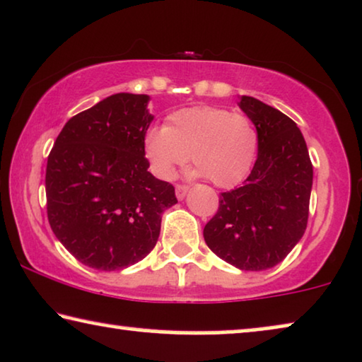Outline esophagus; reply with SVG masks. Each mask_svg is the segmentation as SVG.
<instances>
[{"mask_svg": "<svg viewBox=\"0 0 362 362\" xmlns=\"http://www.w3.org/2000/svg\"><path fill=\"white\" fill-rule=\"evenodd\" d=\"M187 191H189V186L176 185V197H177V199H182V197L186 196Z\"/></svg>", "mask_w": 362, "mask_h": 362, "instance_id": "obj_1", "label": "esophagus"}]
</instances>
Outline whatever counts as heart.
<instances>
[{
  "instance_id": "b5f03b06",
  "label": "heart",
  "mask_w": 362,
  "mask_h": 362,
  "mask_svg": "<svg viewBox=\"0 0 362 362\" xmlns=\"http://www.w3.org/2000/svg\"><path fill=\"white\" fill-rule=\"evenodd\" d=\"M257 151L254 123L244 113L221 107L177 110L166 127L145 136V153L158 176L171 180L191 160L212 185L234 187L249 175Z\"/></svg>"
}]
</instances>
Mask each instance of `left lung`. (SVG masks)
Wrapping results in <instances>:
<instances>
[{
    "mask_svg": "<svg viewBox=\"0 0 362 362\" xmlns=\"http://www.w3.org/2000/svg\"><path fill=\"white\" fill-rule=\"evenodd\" d=\"M239 107L257 128L259 155L244 185L219 194L204 240L227 264L259 272L280 264L303 237L313 165L290 117L247 95Z\"/></svg>",
    "mask_w": 362,
    "mask_h": 362,
    "instance_id": "obj_1",
    "label": "left lung"
}]
</instances>
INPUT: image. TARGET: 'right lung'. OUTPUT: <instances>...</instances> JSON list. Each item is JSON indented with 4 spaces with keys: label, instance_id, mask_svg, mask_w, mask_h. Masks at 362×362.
<instances>
[{
    "label": "right lung",
    "instance_id": "obj_1",
    "mask_svg": "<svg viewBox=\"0 0 362 362\" xmlns=\"http://www.w3.org/2000/svg\"><path fill=\"white\" fill-rule=\"evenodd\" d=\"M148 95L115 93L72 117L47 156V219L83 265L127 269L150 254L161 216L176 204L171 182L148 171Z\"/></svg>",
    "mask_w": 362,
    "mask_h": 362
}]
</instances>
